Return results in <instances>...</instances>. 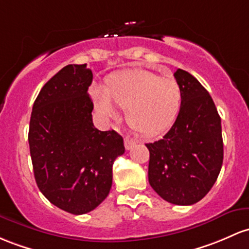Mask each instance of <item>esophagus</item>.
Wrapping results in <instances>:
<instances>
[{
    "label": "esophagus",
    "mask_w": 249,
    "mask_h": 249,
    "mask_svg": "<svg viewBox=\"0 0 249 249\" xmlns=\"http://www.w3.org/2000/svg\"><path fill=\"white\" fill-rule=\"evenodd\" d=\"M136 144V141L135 139L130 138V137H125L124 138V145H125V149L126 150H130L131 147Z\"/></svg>",
    "instance_id": "esophagus-1"
}]
</instances>
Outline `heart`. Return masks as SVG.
I'll return each mask as SVG.
<instances>
[{
    "mask_svg": "<svg viewBox=\"0 0 249 249\" xmlns=\"http://www.w3.org/2000/svg\"><path fill=\"white\" fill-rule=\"evenodd\" d=\"M94 107L106 119L116 118L114 105L125 108L129 126L145 137L170 129L179 116L183 91L174 76H160L142 68L120 71L105 80L104 89L92 87Z\"/></svg>",
    "mask_w": 249,
    "mask_h": 249,
    "instance_id": "obj_1",
    "label": "heart"
}]
</instances>
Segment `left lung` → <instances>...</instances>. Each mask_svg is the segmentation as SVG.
Masks as SVG:
<instances>
[{"instance_id": "1", "label": "left lung", "mask_w": 249, "mask_h": 249, "mask_svg": "<svg viewBox=\"0 0 249 249\" xmlns=\"http://www.w3.org/2000/svg\"><path fill=\"white\" fill-rule=\"evenodd\" d=\"M183 91L179 116L150 151L149 183L163 200L177 206L196 203L216 182L223 162L221 118L200 81L183 70L175 72Z\"/></svg>"}]
</instances>
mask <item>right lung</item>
I'll return each instance as SVG.
<instances>
[{
	"label": "right lung",
	"mask_w": 249,
	"mask_h": 249,
	"mask_svg": "<svg viewBox=\"0 0 249 249\" xmlns=\"http://www.w3.org/2000/svg\"><path fill=\"white\" fill-rule=\"evenodd\" d=\"M92 71L67 65L41 89L29 123V150L35 181L47 200L74 215L97 208L108 195L112 165L124 154L116 131L92 122L89 95Z\"/></svg>",
	"instance_id": "1"
}]
</instances>
